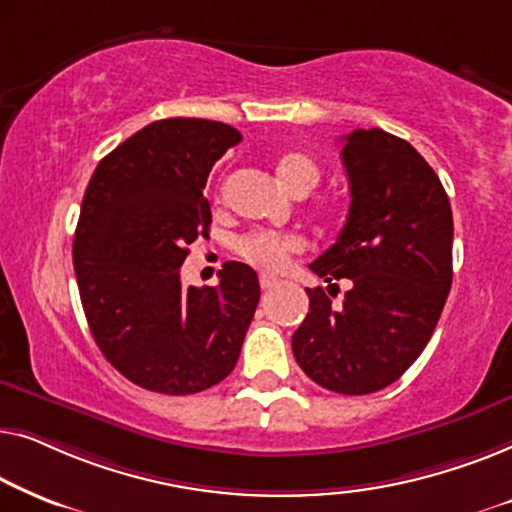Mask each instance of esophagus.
<instances>
[{
    "label": "esophagus",
    "instance_id": "1",
    "mask_svg": "<svg viewBox=\"0 0 512 512\" xmlns=\"http://www.w3.org/2000/svg\"><path fill=\"white\" fill-rule=\"evenodd\" d=\"M277 282L279 279L275 275H270V272H261V275H258V284H261L263 291H270L272 286H277Z\"/></svg>",
    "mask_w": 512,
    "mask_h": 512
}]
</instances>
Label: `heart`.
I'll return each instance as SVG.
<instances>
[{"label": "heart", "instance_id": "heart-1", "mask_svg": "<svg viewBox=\"0 0 512 512\" xmlns=\"http://www.w3.org/2000/svg\"><path fill=\"white\" fill-rule=\"evenodd\" d=\"M277 174L282 184L293 193H310L319 181V165L305 153H286L279 158ZM303 249V240L296 233L282 230H249L235 240V254L256 268H279L291 254Z\"/></svg>", "mask_w": 512, "mask_h": 512}]
</instances>
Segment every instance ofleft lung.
I'll return each instance as SVG.
<instances>
[{"label": "left lung", "instance_id": "obj_1", "mask_svg": "<svg viewBox=\"0 0 512 512\" xmlns=\"http://www.w3.org/2000/svg\"><path fill=\"white\" fill-rule=\"evenodd\" d=\"M347 223L310 270L347 279L342 305L317 286L291 347L305 375L345 396L396 382L424 352L452 286V209L415 146L380 128L345 137Z\"/></svg>", "mask_w": 512, "mask_h": 512}]
</instances>
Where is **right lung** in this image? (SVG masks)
<instances>
[{
	"mask_svg": "<svg viewBox=\"0 0 512 512\" xmlns=\"http://www.w3.org/2000/svg\"><path fill=\"white\" fill-rule=\"evenodd\" d=\"M242 135L205 118L146 125L95 167L74 235V272L90 333L137 387L198 394L230 375L261 286L228 261L219 286H181L188 244L207 237L202 195L216 160Z\"/></svg>",
	"mask_w": 512,
	"mask_h": 512,
	"instance_id": "right-lung-1",
	"label": "right lung"
}]
</instances>
